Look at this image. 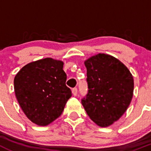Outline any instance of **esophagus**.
Here are the masks:
<instances>
[{
  "label": "esophagus",
  "mask_w": 151,
  "mask_h": 151,
  "mask_svg": "<svg viewBox=\"0 0 151 151\" xmlns=\"http://www.w3.org/2000/svg\"><path fill=\"white\" fill-rule=\"evenodd\" d=\"M71 91H72L73 95H74V96H77V92H78V90H77V88H73L72 90H71Z\"/></svg>",
  "instance_id": "obj_1"
}]
</instances>
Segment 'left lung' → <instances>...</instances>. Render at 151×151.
Wrapping results in <instances>:
<instances>
[{
	"instance_id": "8db88e82",
	"label": "left lung",
	"mask_w": 151,
	"mask_h": 151,
	"mask_svg": "<svg viewBox=\"0 0 151 151\" xmlns=\"http://www.w3.org/2000/svg\"><path fill=\"white\" fill-rule=\"evenodd\" d=\"M88 92L81 100L88 116L107 127L124 114L133 97L134 79L118 59L99 53L85 61Z\"/></svg>"
}]
</instances>
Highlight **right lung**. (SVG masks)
I'll return each mask as SVG.
<instances>
[{"instance_id":"right-lung-1","label":"right lung","mask_w":151,"mask_h":151,"mask_svg":"<svg viewBox=\"0 0 151 151\" xmlns=\"http://www.w3.org/2000/svg\"><path fill=\"white\" fill-rule=\"evenodd\" d=\"M63 62L46 58L22 67L14 80L17 99L27 118L47 126L62 114L71 91L66 85Z\"/></svg>"}]
</instances>
